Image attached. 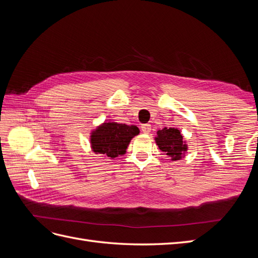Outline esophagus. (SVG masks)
Here are the masks:
<instances>
[{
    "label": "esophagus",
    "instance_id": "obj_1",
    "mask_svg": "<svg viewBox=\"0 0 258 258\" xmlns=\"http://www.w3.org/2000/svg\"><path fill=\"white\" fill-rule=\"evenodd\" d=\"M141 130H142L143 134H145V135L150 134V132H151V124H148V123L142 124V126H141Z\"/></svg>",
    "mask_w": 258,
    "mask_h": 258
}]
</instances>
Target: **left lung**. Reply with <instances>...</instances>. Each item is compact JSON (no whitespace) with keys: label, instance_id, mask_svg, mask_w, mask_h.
<instances>
[{"label":"left lung","instance_id":"8db88e82","mask_svg":"<svg viewBox=\"0 0 258 258\" xmlns=\"http://www.w3.org/2000/svg\"><path fill=\"white\" fill-rule=\"evenodd\" d=\"M159 150L165 152L171 160H178L187 151V145L183 141V136L176 128H163L157 132L156 137Z\"/></svg>","mask_w":258,"mask_h":258}]
</instances>
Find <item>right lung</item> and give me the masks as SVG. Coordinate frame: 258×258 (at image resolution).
Masks as SVG:
<instances>
[{
  "mask_svg": "<svg viewBox=\"0 0 258 258\" xmlns=\"http://www.w3.org/2000/svg\"><path fill=\"white\" fill-rule=\"evenodd\" d=\"M139 128L136 126L117 122H104L91 135L92 150L97 154L105 155L112 159L118 155L126 153L130 140L139 135Z\"/></svg>",
  "mask_w": 258,
  "mask_h": 258,
  "instance_id": "right-lung-1",
  "label": "right lung"
}]
</instances>
